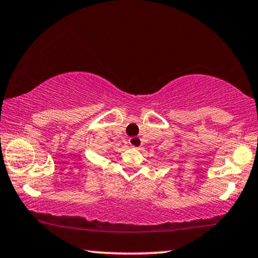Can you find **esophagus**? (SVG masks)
I'll return each mask as SVG.
<instances>
[{"label":"esophagus","mask_w":258,"mask_h":258,"mask_svg":"<svg viewBox=\"0 0 258 258\" xmlns=\"http://www.w3.org/2000/svg\"><path fill=\"white\" fill-rule=\"evenodd\" d=\"M128 143L130 145L133 146V148H140L142 146V139L139 138V137H132V138L128 139Z\"/></svg>","instance_id":"obj_1"}]
</instances>
